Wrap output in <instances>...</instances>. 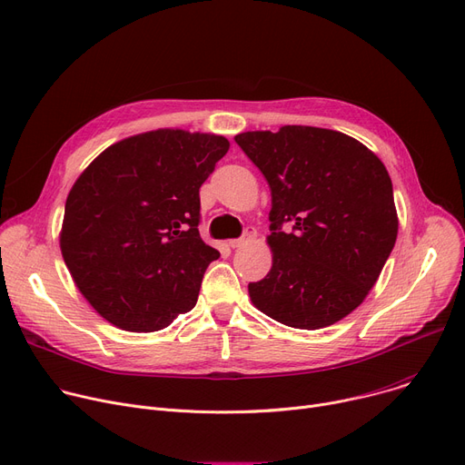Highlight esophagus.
I'll list each match as a JSON object with an SVG mask.
<instances>
[{
	"label": "esophagus",
	"mask_w": 465,
	"mask_h": 465,
	"mask_svg": "<svg viewBox=\"0 0 465 465\" xmlns=\"http://www.w3.org/2000/svg\"><path fill=\"white\" fill-rule=\"evenodd\" d=\"M254 239H256V230H254V228H247L245 233H242V237H239V239H230V241H228V247L239 249V247H242V245H247V242H252Z\"/></svg>",
	"instance_id": "1"
}]
</instances>
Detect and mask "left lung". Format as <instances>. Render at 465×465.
<instances>
[{"label":"left lung","mask_w":465,"mask_h":465,"mask_svg":"<svg viewBox=\"0 0 465 465\" xmlns=\"http://www.w3.org/2000/svg\"><path fill=\"white\" fill-rule=\"evenodd\" d=\"M235 143L272 190L273 263L249 284L252 305L298 330L345 319L368 298L398 237L384 163L354 137L314 126L245 132Z\"/></svg>","instance_id":"1"}]
</instances>
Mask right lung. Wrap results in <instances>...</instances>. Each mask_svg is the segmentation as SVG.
<instances>
[{"label":"right lung","mask_w":465,"mask_h":465,"mask_svg":"<svg viewBox=\"0 0 465 465\" xmlns=\"http://www.w3.org/2000/svg\"><path fill=\"white\" fill-rule=\"evenodd\" d=\"M228 149L214 134L144 132L107 146L71 186L60 251L107 322L158 331L193 309L220 256L200 237V186Z\"/></svg>","instance_id":"right-lung-1"}]
</instances>
